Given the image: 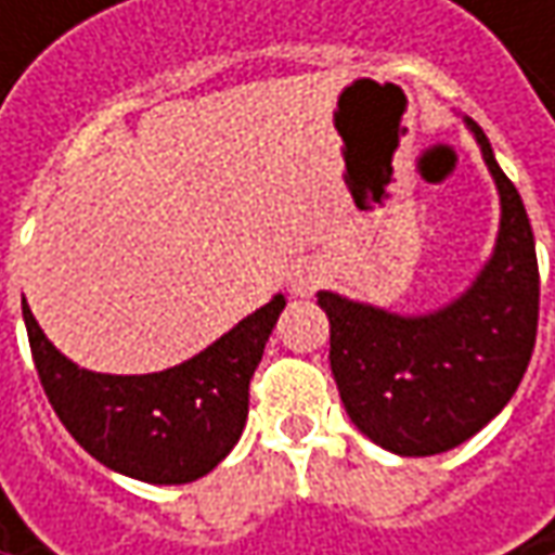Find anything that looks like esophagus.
Wrapping results in <instances>:
<instances>
[{
  "instance_id": "1",
  "label": "esophagus",
  "mask_w": 555,
  "mask_h": 555,
  "mask_svg": "<svg viewBox=\"0 0 555 555\" xmlns=\"http://www.w3.org/2000/svg\"><path fill=\"white\" fill-rule=\"evenodd\" d=\"M324 278H327L324 266H318L311 259H302V262H296V266L289 268L287 287L293 296H311L314 289L324 284Z\"/></svg>"
}]
</instances>
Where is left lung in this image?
Listing matches in <instances>:
<instances>
[{
    "label": "left lung",
    "mask_w": 555,
    "mask_h": 555,
    "mask_svg": "<svg viewBox=\"0 0 555 555\" xmlns=\"http://www.w3.org/2000/svg\"><path fill=\"white\" fill-rule=\"evenodd\" d=\"M498 184L501 228L473 284L423 314H398L333 289L331 371L354 426L398 457H433L473 438L522 383L538 336V253L516 184L491 141L463 117Z\"/></svg>",
    "instance_id": "8db88e82"
}]
</instances>
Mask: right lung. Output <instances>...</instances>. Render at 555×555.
Masks as SVG:
<instances>
[{
  "mask_svg": "<svg viewBox=\"0 0 555 555\" xmlns=\"http://www.w3.org/2000/svg\"><path fill=\"white\" fill-rule=\"evenodd\" d=\"M287 299L278 293L212 346L157 373H95L74 364L24 306L33 361L57 420L98 463L147 485H188L237 444L249 379Z\"/></svg>",
  "mask_w": 555,
  "mask_h": 555,
  "instance_id": "right-lung-1",
  "label": "right lung"
}]
</instances>
